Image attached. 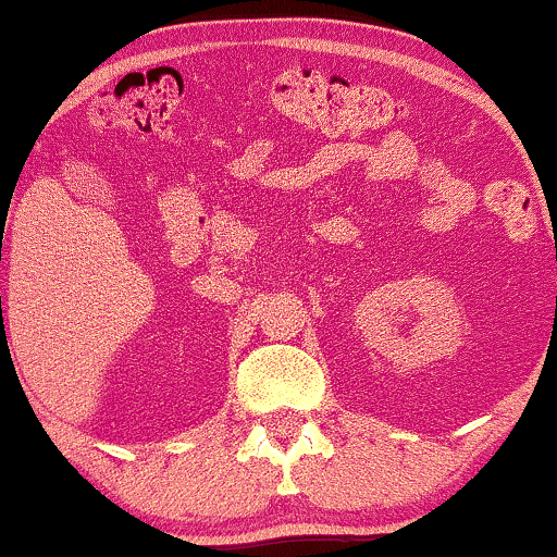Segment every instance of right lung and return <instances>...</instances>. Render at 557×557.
Here are the masks:
<instances>
[{"label": "right lung", "mask_w": 557, "mask_h": 557, "mask_svg": "<svg viewBox=\"0 0 557 557\" xmlns=\"http://www.w3.org/2000/svg\"><path fill=\"white\" fill-rule=\"evenodd\" d=\"M2 322H4V319H2Z\"/></svg>", "instance_id": "add662e5"}]
</instances>
